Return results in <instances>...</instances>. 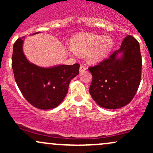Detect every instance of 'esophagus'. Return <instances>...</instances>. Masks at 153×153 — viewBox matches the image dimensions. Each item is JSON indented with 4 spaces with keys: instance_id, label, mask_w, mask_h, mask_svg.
<instances>
[{
    "instance_id": "34e87169",
    "label": "esophagus",
    "mask_w": 153,
    "mask_h": 153,
    "mask_svg": "<svg viewBox=\"0 0 153 153\" xmlns=\"http://www.w3.org/2000/svg\"><path fill=\"white\" fill-rule=\"evenodd\" d=\"M86 70V67L85 65H81L80 66V73H82V72H84Z\"/></svg>"
}]
</instances>
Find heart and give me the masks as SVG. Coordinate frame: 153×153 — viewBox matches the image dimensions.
<instances>
[{
  "label": "heart",
  "mask_w": 153,
  "mask_h": 153,
  "mask_svg": "<svg viewBox=\"0 0 153 153\" xmlns=\"http://www.w3.org/2000/svg\"><path fill=\"white\" fill-rule=\"evenodd\" d=\"M72 45L66 50L72 55L87 53V60L96 63L102 60L110 53L114 41L110 36H102L94 33H80L72 39Z\"/></svg>",
  "instance_id": "b5f03b06"
}]
</instances>
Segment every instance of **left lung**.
I'll use <instances>...</instances> for the list:
<instances>
[{
    "instance_id": "obj_1",
    "label": "left lung",
    "mask_w": 153,
    "mask_h": 153,
    "mask_svg": "<svg viewBox=\"0 0 153 153\" xmlns=\"http://www.w3.org/2000/svg\"><path fill=\"white\" fill-rule=\"evenodd\" d=\"M88 70L93 76L89 93L95 102L108 109L126 106L134 98L141 80L137 40L130 35L126 36L118 50Z\"/></svg>"
}]
</instances>
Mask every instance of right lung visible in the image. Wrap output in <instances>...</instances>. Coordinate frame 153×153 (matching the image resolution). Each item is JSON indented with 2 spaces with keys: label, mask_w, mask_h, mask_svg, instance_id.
Here are the masks:
<instances>
[{
  "label": "right lung",
  "mask_w": 153,
  "mask_h": 153,
  "mask_svg": "<svg viewBox=\"0 0 153 153\" xmlns=\"http://www.w3.org/2000/svg\"><path fill=\"white\" fill-rule=\"evenodd\" d=\"M38 34V32L34 34ZM25 36L13 45L12 68L19 90L28 102L39 109H51L64 100L71 80L79 73L80 65L42 68L29 62L23 52Z\"/></svg>",
  "instance_id": "1"
}]
</instances>
